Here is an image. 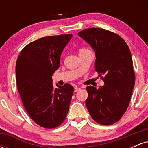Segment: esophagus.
<instances>
[{"instance_id":"34e87169","label":"esophagus","mask_w":148,"mask_h":148,"mask_svg":"<svg viewBox=\"0 0 148 148\" xmlns=\"http://www.w3.org/2000/svg\"><path fill=\"white\" fill-rule=\"evenodd\" d=\"M80 90H81V88H80L76 87L75 88H74V92H79Z\"/></svg>"}]
</instances>
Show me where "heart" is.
Instances as JSON below:
<instances>
[{
  "instance_id": "1",
  "label": "heart",
  "mask_w": 148,
  "mask_h": 148,
  "mask_svg": "<svg viewBox=\"0 0 148 148\" xmlns=\"http://www.w3.org/2000/svg\"><path fill=\"white\" fill-rule=\"evenodd\" d=\"M88 49H86V48H82V49H81L79 50V53L80 52H83V51H87Z\"/></svg>"
}]
</instances>
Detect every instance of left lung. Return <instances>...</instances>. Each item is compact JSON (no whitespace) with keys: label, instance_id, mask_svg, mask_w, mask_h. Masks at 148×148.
<instances>
[{"label":"left lung","instance_id":"1","mask_svg":"<svg viewBox=\"0 0 148 148\" xmlns=\"http://www.w3.org/2000/svg\"><path fill=\"white\" fill-rule=\"evenodd\" d=\"M78 35L95 51V69L103 76L104 82L99 89L92 86L86 88V106L97 123L112 125L127 111L135 84L130 48L121 37L102 28H88Z\"/></svg>","mask_w":148,"mask_h":148}]
</instances>
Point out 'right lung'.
I'll return each instance as SVG.
<instances>
[{
	"mask_svg": "<svg viewBox=\"0 0 148 148\" xmlns=\"http://www.w3.org/2000/svg\"><path fill=\"white\" fill-rule=\"evenodd\" d=\"M72 37V34H66L30 42L16 60V84L22 103L32 120L45 128L58 127L68 113L74 88L65 84L55 88L52 76Z\"/></svg>",
	"mask_w": 148,
	"mask_h": 148,
	"instance_id": "right-lung-1",
	"label": "right lung"
}]
</instances>
